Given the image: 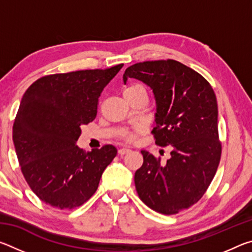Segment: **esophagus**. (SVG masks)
I'll list each match as a JSON object with an SVG mask.
<instances>
[{
    "mask_svg": "<svg viewBox=\"0 0 252 252\" xmlns=\"http://www.w3.org/2000/svg\"><path fill=\"white\" fill-rule=\"evenodd\" d=\"M118 152L120 156H125L127 152H130V149L129 148H121V149H119Z\"/></svg>",
    "mask_w": 252,
    "mask_h": 252,
    "instance_id": "esophagus-1",
    "label": "esophagus"
}]
</instances>
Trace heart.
Here are the masks:
<instances>
[{
	"mask_svg": "<svg viewBox=\"0 0 252 252\" xmlns=\"http://www.w3.org/2000/svg\"><path fill=\"white\" fill-rule=\"evenodd\" d=\"M141 88H143V87H142V85H140V84H131L126 89L125 92H130V91H133V90H136V89H141ZM142 131H143L142 126H136L132 132H126V133L125 134V139L127 140V141H132V140L135 138V135L140 133V132H142Z\"/></svg>",
	"mask_w": 252,
	"mask_h": 252,
	"instance_id": "obj_1",
	"label": "heart"
}]
</instances>
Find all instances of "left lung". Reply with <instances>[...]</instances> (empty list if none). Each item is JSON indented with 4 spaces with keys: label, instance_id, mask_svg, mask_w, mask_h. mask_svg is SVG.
Listing matches in <instances>:
<instances>
[{
    "label": "left lung",
    "instance_id": "8db88e82",
    "mask_svg": "<svg viewBox=\"0 0 252 252\" xmlns=\"http://www.w3.org/2000/svg\"><path fill=\"white\" fill-rule=\"evenodd\" d=\"M129 78L152 89L157 103L152 133L158 146L172 148L167 163L141 151L143 164L134 174L136 192L152 210L176 215L202 198L218 169L216 94L201 74L174 60L135 63L126 70L123 82Z\"/></svg>",
    "mask_w": 252,
    "mask_h": 252
}]
</instances>
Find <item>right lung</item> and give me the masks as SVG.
<instances>
[{
    "mask_svg": "<svg viewBox=\"0 0 252 252\" xmlns=\"http://www.w3.org/2000/svg\"><path fill=\"white\" fill-rule=\"evenodd\" d=\"M122 66L45 75L25 91L14 120L13 142L25 180L46 204L82 206L117 156L111 144L87 153L75 143L81 126L95 119L101 92Z\"/></svg>",
    "mask_w": 252,
    "mask_h": 252,
    "instance_id": "obj_1",
    "label": "right lung"
}]
</instances>
